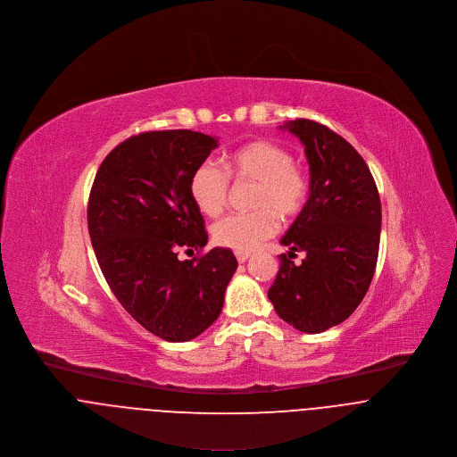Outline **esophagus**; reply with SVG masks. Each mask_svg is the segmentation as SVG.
<instances>
[{
	"instance_id": "1",
	"label": "esophagus",
	"mask_w": 457,
	"mask_h": 457,
	"mask_svg": "<svg viewBox=\"0 0 457 457\" xmlns=\"http://www.w3.org/2000/svg\"><path fill=\"white\" fill-rule=\"evenodd\" d=\"M235 256H237L238 263H244V262H247V260H249L251 253H247V251H237V253H235Z\"/></svg>"
}]
</instances>
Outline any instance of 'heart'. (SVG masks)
Masks as SVG:
<instances>
[{
    "label": "heart",
    "mask_w": 457,
    "mask_h": 457,
    "mask_svg": "<svg viewBox=\"0 0 457 457\" xmlns=\"http://www.w3.org/2000/svg\"><path fill=\"white\" fill-rule=\"evenodd\" d=\"M222 168L212 161L195 168L190 177V197L206 217H217L228 204L229 179L256 183L253 206L247 213H233L212 228L215 244L235 251H251L277 231V218L289 220L305 206L309 180L295 164L291 152L269 139L249 141L224 155Z\"/></svg>",
    "instance_id": "1"
}]
</instances>
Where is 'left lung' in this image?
<instances>
[{"instance_id": "left-lung-1", "label": "left lung", "mask_w": 457, "mask_h": 457, "mask_svg": "<svg viewBox=\"0 0 457 457\" xmlns=\"http://www.w3.org/2000/svg\"><path fill=\"white\" fill-rule=\"evenodd\" d=\"M311 171L309 199L280 244L278 272L269 289L275 312L305 334L343 323L359 307L378 262L381 203L361 154L328 127L298 118L286 123ZM303 250L295 266L290 258Z\"/></svg>"}]
</instances>
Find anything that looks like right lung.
I'll use <instances>...</instances> for the list:
<instances>
[{
	"label": "right lung",
	"instance_id": "add662e5",
	"mask_svg": "<svg viewBox=\"0 0 457 457\" xmlns=\"http://www.w3.org/2000/svg\"><path fill=\"white\" fill-rule=\"evenodd\" d=\"M217 139L192 130H154L120 143L100 164L88 201L98 267L125 311L148 332L183 343L220 314L238 262L215 247L190 197V177Z\"/></svg>",
	"mask_w": 457,
	"mask_h": 457
}]
</instances>
